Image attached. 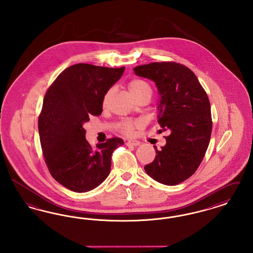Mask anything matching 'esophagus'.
<instances>
[{
	"label": "esophagus",
	"mask_w": 253,
	"mask_h": 253,
	"mask_svg": "<svg viewBox=\"0 0 253 253\" xmlns=\"http://www.w3.org/2000/svg\"><path fill=\"white\" fill-rule=\"evenodd\" d=\"M140 144H141V143H140L139 141H137V140H129V141H127V143H126L127 146H138V145Z\"/></svg>",
	"instance_id": "1"
}]
</instances>
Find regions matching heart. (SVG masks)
Masks as SVG:
<instances>
[{
    "label": "heart",
    "mask_w": 253,
    "mask_h": 253,
    "mask_svg": "<svg viewBox=\"0 0 253 253\" xmlns=\"http://www.w3.org/2000/svg\"><path fill=\"white\" fill-rule=\"evenodd\" d=\"M128 87H129V91H130L131 95L133 97L143 95V94H148L150 96L152 95V89H151L150 85L143 82V81L133 80L129 84ZM113 93H114V88H111L107 91V93L104 95L103 100H102L103 106L107 105L109 98ZM140 127H141V123L139 121H122L120 124V128H121V131L124 133H126V134H129V135L134 134L136 130H138Z\"/></svg>",
    "instance_id": "1"
}]
</instances>
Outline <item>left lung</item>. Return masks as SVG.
Listing matches in <instances>:
<instances>
[{
  "label": "left lung",
  "instance_id": "obj_1",
  "mask_svg": "<svg viewBox=\"0 0 253 253\" xmlns=\"http://www.w3.org/2000/svg\"><path fill=\"white\" fill-rule=\"evenodd\" d=\"M151 80L159 95L157 122L169 131L166 145L145 166L154 180L174 186L192 176L203 160L212 129L211 104L197 77L176 62H152L133 68Z\"/></svg>",
  "mask_w": 253,
  "mask_h": 253
}]
</instances>
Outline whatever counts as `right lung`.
<instances>
[{"instance_id": "obj_1", "label": "right lung", "mask_w": 253, "mask_h": 253, "mask_svg": "<svg viewBox=\"0 0 253 253\" xmlns=\"http://www.w3.org/2000/svg\"><path fill=\"white\" fill-rule=\"evenodd\" d=\"M124 70L78 63L60 73L45 94L39 118L43 157L53 178L70 191L98 187L108 177L113 152L124 144L114 137L93 148L84 128L102 113L103 96Z\"/></svg>"}]
</instances>
